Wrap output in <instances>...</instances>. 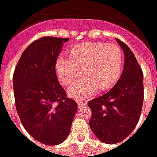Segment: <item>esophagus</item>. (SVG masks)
<instances>
[{
    "instance_id": "34e87169",
    "label": "esophagus",
    "mask_w": 157,
    "mask_h": 157,
    "mask_svg": "<svg viewBox=\"0 0 157 157\" xmlns=\"http://www.w3.org/2000/svg\"><path fill=\"white\" fill-rule=\"evenodd\" d=\"M77 104H78V107L80 108V107H82V106L86 105V102H83V101H81V100H78V101H77Z\"/></svg>"
}]
</instances>
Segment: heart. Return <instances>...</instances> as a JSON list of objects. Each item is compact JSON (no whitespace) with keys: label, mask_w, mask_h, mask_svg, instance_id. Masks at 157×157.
Masks as SVG:
<instances>
[{"label":"heart","mask_w":157,"mask_h":157,"mask_svg":"<svg viewBox=\"0 0 157 157\" xmlns=\"http://www.w3.org/2000/svg\"><path fill=\"white\" fill-rule=\"evenodd\" d=\"M123 53L115 44L85 43L71 49L70 57L62 55L56 61V71L64 85L71 84L82 73L85 74L70 86L68 92L75 98H86L111 88L118 82L123 69Z\"/></svg>","instance_id":"heart-1"}]
</instances>
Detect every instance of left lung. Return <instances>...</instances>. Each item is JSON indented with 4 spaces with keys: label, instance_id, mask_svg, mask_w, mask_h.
<instances>
[{
    "label": "left lung",
    "instance_id": "obj_1",
    "mask_svg": "<svg viewBox=\"0 0 157 157\" xmlns=\"http://www.w3.org/2000/svg\"><path fill=\"white\" fill-rule=\"evenodd\" d=\"M124 54L121 77L110 91L88 102L90 128L106 144H116L130 135L138 124L144 100L143 72L133 52L116 39Z\"/></svg>",
    "mask_w": 157,
    "mask_h": 157
}]
</instances>
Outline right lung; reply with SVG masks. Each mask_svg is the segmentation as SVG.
<instances>
[{"label":"right lung","mask_w":157,"mask_h":157,"mask_svg":"<svg viewBox=\"0 0 157 157\" xmlns=\"http://www.w3.org/2000/svg\"><path fill=\"white\" fill-rule=\"evenodd\" d=\"M67 38L43 37L23 51L13 73L16 109L36 140L56 145L67 138L77 111L56 75L55 65Z\"/></svg>","instance_id":"add662e5"}]
</instances>
